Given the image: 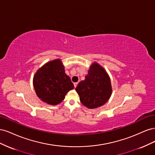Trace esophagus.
<instances>
[{
	"instance_id": "esophagus-1",
	"label": "esophagus",
	"mask_w": 155,
	"mask_h": 155,
	"mask_svg": "<svg viewBox=\"0 0 155 155\" xmlns=\"http://www.w3.org/2000/svg\"><path fill=\"white\" fill-rule=\"evenodd\" d=\"M78 83H74V87H75V88H76V87H77V85H78Z\"/></svg>"
}]
</instances>
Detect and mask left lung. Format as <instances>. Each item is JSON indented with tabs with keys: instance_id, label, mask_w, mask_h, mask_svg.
<instances>
[{
	"instance_id": "8db88e82",
	"label": "left lung",
	"mask_w": 155,
	"mask_h": 155,
	"mask_svg": "<svg viewBox=\"0 0 155 155\" xmlns=\"http://www.w3.org/2000/svg\"><path fill=\"white\" fill-rule=\"evenodd\" d=\"M76 91L81 104L88 109H96L109 100L112 92L110 78L97 62L91 64L85 80L78 83Z\"/></svg>"
}]
</instances>
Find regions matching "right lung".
Returning <instances> with one entry per match:
<instances>
[{
  "mask_svg": "<svg viewBox=\"0 0 155 155\" xmlns=\"http://www.w3.org/2000/svg\"><path fill=\"white\" fill-rule=\"evenodd\" d=\"M33 85L39 99L51 105L61 103L67 92L74 88L60 59L50 61L37 70Z\"/></svg>",
  "mask_w": 155,
  "mask_h": 155,
  "instance_id": "right-lung-1",
  "label": "right lung"
}]
</instances>
